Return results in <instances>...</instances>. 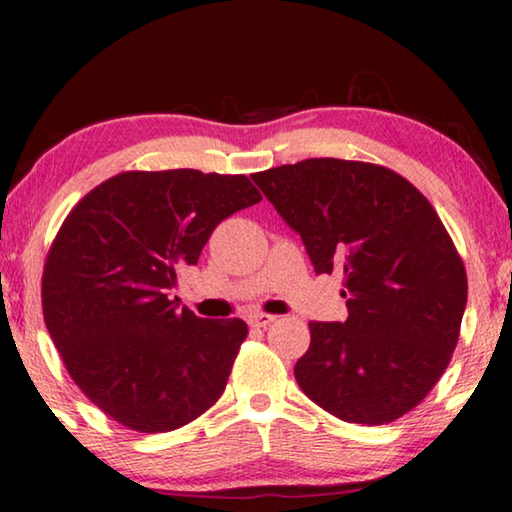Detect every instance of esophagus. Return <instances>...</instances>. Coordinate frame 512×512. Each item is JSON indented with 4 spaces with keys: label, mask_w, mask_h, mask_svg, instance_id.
<instances>
[{
    "label": "esophagus",
    "mask_w": 512,
    "mask_h": 512,
    "mask_svg": "<svg viewBox=\"0 0 512 512\" xmlns=\"http://www.w3.org/2000/svg\"><path fill=\"white\" fill-rule=\"evenodd\" d=\"M276 320L274 315H267V313H254L249 315V326H254V329H265V326H270Z\"/></svg>",
    "instance_id": "34e87169"
}]
</instances>
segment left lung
<instances>
[{
  "instance_id": "8db88e82",
  "label": "left lung",
  "mask_w": 512,
  "mask_h": 512,
  "mask_svg": "<svg viewBox=\"0 0 512 512\" xmlns=\"http://www.w3.org/2000/svg\"><path fill=\"white\" fill-rule=\"evenodd\" d=\"M304 240L317 274L340 272L345 322H311L299 388L340 420L388 424L429 395L454 354L467 274L413 183L363 161L308 158L251 174Z\"/></svg>"
}]
</instances>
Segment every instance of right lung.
<instances>
[{"instance_id": "add662e5", "label": "right lung", "mask_w": 512, "mask_h": 512, "mask_svg": "<svg viewBox=\"0 0 512 512\" xmlns=\"http://www.w3.org/2000/svg\"><path fill=\"white\" fill-rule=\"evenodd\" d=\"M261 199L245 174L129 170L63 220L45 258V324L72 381L117 424L174 431L222 397L247 324L177 311L167 295L215 226Z\"/></svg>"}]
</instances>
